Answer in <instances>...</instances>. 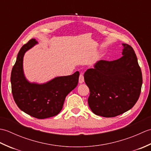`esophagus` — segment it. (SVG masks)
I'll return each mask as SVG.
<instances>
[{"instance_id": "1", "label": "esophagus", "mask_w": 151, "mask_h": 151, "mask_svg": "<svg viewBox=\"0 0 151 151\" xmlns=\"http://www.w3.org/2000/svg\"><path fill=\"white\" fill-rule=\"evenodd\" d=\"M78 82H79V84H82V83L84 82V76H83V74H82V73H81V75H80V76H79V80H78Z\"/></svg>"}]
</instances>
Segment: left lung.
<instances>
[{"instance_id": "left-lung-1", "label": "left lung", "mask_w": 151, "mask_h": 151, "mask_svg": "<svg viewBox=\"0 0 151 151\" xmlns=\"http://www.w3.org/2000/svg\"><path fill=\"white\" fill-rule=\"evenodd\" d=\"M122 45L120 58L98 61L84 73L90 91L88 104L95 115L115 117L130 110L139 99L142 70L132 47L125 43Z\"/></svg>"}]
</instances>
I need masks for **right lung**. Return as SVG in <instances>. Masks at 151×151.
<instances>
[{"instance_id": "1", "label": "right lung", "mask_w": 151, "mask_h": 151, "mask_svg": "<svg viewBox=\"0 0 151 151\" xmlns=\"http://www.w3.org/2000/svg\"><path fill=\"white\" fill-rule=\"evenodd\" d=\"M32 39L21 47L11 74L12 91L15 103L24 113L37 119L49 118L62 110L66 96L78 82L79 72L71 75L57 76L43 84L31 82L23 70L25 53L37 45Z\"/></svg>"}]
</instances>
